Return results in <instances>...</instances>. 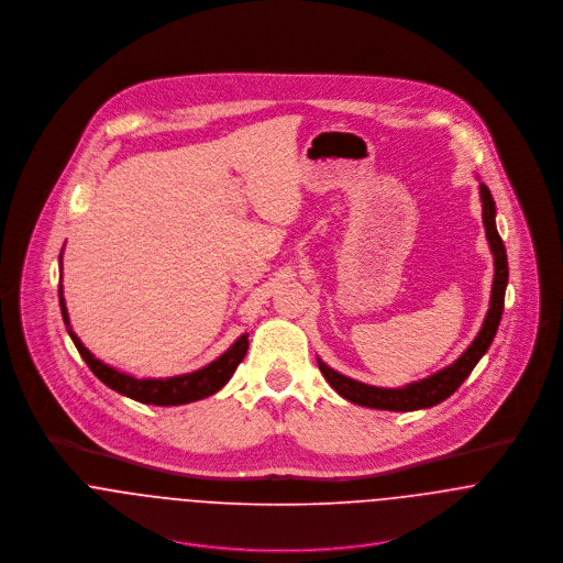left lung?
<instances>
[{"instance_id":"left-lung-1","label":"left lung","mask_w":563,"mask_h":563,"mask_svg":"<svg viewBox=\"0 0 563 563\" xmlns=\"http://www.w3.org/2000/svg\"><path fill=\"white\" fill-rule=\"evenodd\" d=\"M479 188H482L485 236H487L492 255H494L492 301H489V310H487V317L483 321L479 335L475 338V342L468 346V351L455 364H451L449 368L431 375L429 379H422L418 384H409V386L397 388V390L375 388V386L353 382V379L331 371L329 366L319 362V368H321L324 379L329 382V386L340 397H344L346 401L375 407V409H390V411H413V409H422V407H433V405L449 399L464 384V379L473 373V368L482 360L483 353L489 349V344L496 335V329L500 324L503 308H505V288H507V279H509V268H507L505 244H503V239L498 236L496 223H494L496 208H494L492 192L487 190L485 184H482Z\"/></svg>"}]
</instances>
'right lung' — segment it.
Here are the masks:
<instances>
[{
  "label": "right lung",
  "mask_w": 563,
  "mask_h": 563,
  "mask_svg": "<svg viewBox=\"0 0 563 563\" xmlns=\"http://www.w3.org/2000/svg\"><path fill=\"white\" fill-rule=\"evenodd\" d=\"M60 310H63L65 324H69L63 290H60ZM69 335H71L74 344L78 346V351H80L84 362L88 364V368L108 388H112L114 393L125 395L134 401L147 402V405H181V402L199 401V399H206V397L214 395L217 390H221L230 382V377L239 368V364H241L242 357L246 355V349H249V340H246L249 335L242 333L228 353H223L217 362H212L210 366H206L197 373L181 375V377H170V379H134V377L123 375V373L101 364L99 360H95L71 329H69Z\"/></svg>",
  "instance_id": "1"
}]
</instances>
